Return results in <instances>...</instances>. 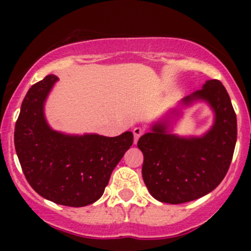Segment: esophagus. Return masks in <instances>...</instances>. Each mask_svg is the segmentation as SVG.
I'll list each match as a JSON object with an SVG mask.
<instances>
[{"label": "esophagus", "instance_id": "esophagus-1", "mask_svg": "<svg viewBox=\"0 0 251 251\" xmlns=\"http://www.w3.org/2000/svg\"><path fill=\"white\" fill-rule=\"evenodd\" d=\"M132 132H133V136H135V143L136 142L138 141V138L141 137L142 135H143V128H141V127H135L132 130Z\"/></svg>", "mask_w": 251, "mask_h": 251}]
</instances>
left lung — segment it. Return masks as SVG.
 I'll return each mask as SVG.
<instances>
[{
  "label": "left lung",
  "mask_w": 251,
  "mask_h": 251,
  "mask_svg": "<svg viewBox=\"0 0 251 251\" xmlns=\"http://www.w3.org/2000/svg\"><path fill=\"white\" fill-rule=\"evenodd\" d=\"M205 102L214 113L212 126L201 136L173 133L182 115L176 108L141 136L142 177L153 198L161 203L182 204L214 191L226 176L237 142V116L231 98L219 80H207L203 88L187 96L179 105Z\"/></svg>",
  "instance_id": "obj_1"
}]
</instances>
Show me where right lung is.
Returning <instances> with one entry per match:
<instances>
[{
  "mask_svg": "<svg viewBox=\"0 0 251 251\" xmlns=\"http://www.w3.org/2000/svg\"><path fill=\"white\" fill-rule=\"evenodd\" d=\"M58 81L47 75L27 91L14 130L23 173L37 194L65 206H86L104 193L114 168L132 146L131 131L116 137L55 131L45 116V103Z\"/></svg>",
  "mask_w": 251,
  "mask_h": 251,
  "instance_id": "add662e5",
  "label": "right lung"
}]
</instances>
